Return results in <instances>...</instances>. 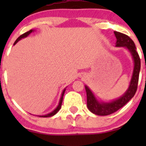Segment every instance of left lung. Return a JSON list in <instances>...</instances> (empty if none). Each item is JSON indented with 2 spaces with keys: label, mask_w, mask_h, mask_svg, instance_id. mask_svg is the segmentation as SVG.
Returning a JSON list of instances; mask_svg holds the SVG:
<instances>
[{
  "label": "left lung",
  "mask_w": 146,
  "mask_h": 146,
  "mask_svg": "<svg viewBox=\"0 0 146 146\" xmlns=\"http://www.w3.org/2000/svg\"><path fill=\"white\" fill-rule=\"evenodd\" d=\"M117 42L116 46L124 47L129 50L133 61V70L129 88L123 95L114 100L108 102H100L97 100L93 92L87 85H85L87 93V107L93 114L99 116H107L115 112L125 105L136 93L138 87V78L141 70V60L136 51V46L133 41L127 35L119 32H114Z\"/></svg>",
  "instance_id": "8db88e82"
}]
</instances>
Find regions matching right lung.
Instances as JSON below:
<instances>
[{"mask_svg": "<svg viewBox=\"0 0 146 146\" xmlns=\"http://www.w3.org/2000/svg\"><path fill=\"white\" fill-rule=\"evenodd\" d=\"M34 31H35V30H34V29H31V30L28 31V32H25V33H24V34H23V35H22L21 36H19L18 38H17V39H16V41H15V42L14 44H13V45H15L16 44H17V42H18L20 40V39H23V38H25V37H27V36H29V35H30V34L32 33V32H34ZM66 88H64V90H63V92H62V93H61V98H60L59 103H58V105L57 106L55 110H54V111H51V112L48 113V114H46V115L38 116V117H52V116L55 115V114H56V113L58 112V111H59L60 109H61V104H62V102H63V98H64V92H65V91H66Z\"/></svg>", "mask_w": 146, "mask_h": 146, "instance_id": "right-lung-1", "label": "right lung"}]
</instances>
